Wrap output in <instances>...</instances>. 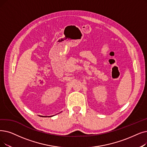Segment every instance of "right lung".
<instances>
[{
  "label": "right lung",
  "mask_w": 147,
  "mask_h": 147,
  "mask_svg": "<svg viewBox=\"0 0 147 147\" xmlns=\"http://www.w3.org/2000/svg\"><path fill=\"white\" fill-rule=\"evenodd\" d=\"M40 117H42L43 116H40ZM53 117V116H49V117Z\"/></svg>",
  "instance_id": "1"
}]
</instances>
